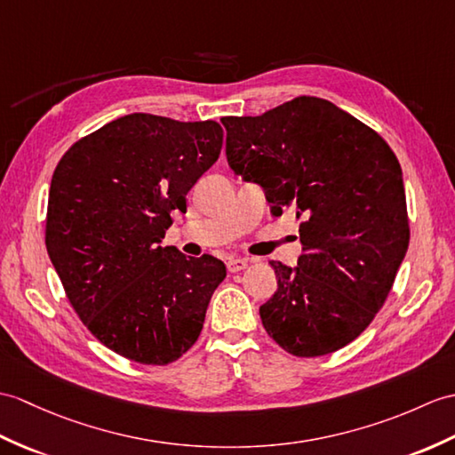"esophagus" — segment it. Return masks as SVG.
Wrapping results in <instances>:
<instances>
[{
  "mask_svg": "<svg viewBox=\"0 0 455 455\" xmlns=\"http://www.w3.org/2000/svg\"><path fill=\"white\" fill-rule=\"evenodd\" d=\"M246 267H248V259H244V258H230V259L227 261L228 273H238V271L246 269Z\"/></svg>",
  "mask_w": 455,
  "mask_h": 455,
  "instance_id": "1",
  "label": "esophagus"
}]
</instances>
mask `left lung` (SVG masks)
<instances>
[{
    "instance_id": "8db88e82",
    "label": "left lung",
    "mask_w": 455,
    "mask_h": 455,
    "mask_svg": "<svg viewBox=\"0 0 455 455\" xmlns=\"http://www.w3.org/2000/svg\"><path fill=\"white\" fill-rule=\"evenodd\" d=\"M220 122L232 171L266 189L273 215L289 209L300 220L299 267L271 261L277 291L259 306L261 323L294 356L335 353L371 325L405 258L397 156L372 128L315 97Z\"/></svg>"
}]
</instances>
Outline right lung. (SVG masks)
<instances>
[{
    "label": "right lung",
    "mask_w": 455,
    "mask_h": 455,
    "mask_svg": "<svg viewBox=\"0 0 455 455\" xmlns=\"http://www.w3.org/2000/svg\"><path fill=\"white\" fill-rule=\"evenodd\" d=\"M213 120L130 114L81 137L52 176L46 250L79 320L140 364L178 361L204 330L225 263L161 246L223 149Z\"/></svg>",
    "instance_id": "right-lung-1"
}]
</instances>
